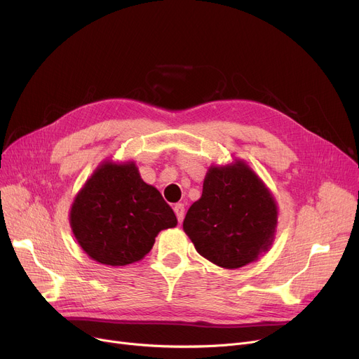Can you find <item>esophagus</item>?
Segmentation results:
<instances>
[{
  "instance_id": "esophagus-1",
  "label": "esophagus",
  "mask_w": 359,
  "mask_h": 359,
  "mask_svg": "<svg viewBox=\"0 0 359 359\" xmlns=\"http://www.w3.org/2000/svg\"><path fill=\"white\" fill-rule=\"evenodd\" d=\"M173 210H175V214H176V217H177V221L182 222V221H183V217H184V205H183V203H176V205L173 206Z\"/></svg>"
}]
</instances>
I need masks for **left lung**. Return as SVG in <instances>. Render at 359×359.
Segmentation results:
<instances>
[{"label":"left lung","mask_w":359,"mask_h":359,"mask_svg":"<svg viewBox=\"0 0 359 359\" xmlns=\"http://www.w3.org/2000/svg\"><path fill=\"white\" fill-rule=\"evenodd\" d=\"M276 224L278 206L271 191L237 160L210 167L202 196L187 211L183 230L201 256L221 268L237 269L269 250Z\"/></svg>","instance_id":"left-lung-1"}]
</instances>
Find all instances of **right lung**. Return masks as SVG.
<instances>
[{
    "label": "right lung",
    "instance_id": "1",
    "mask_svg": "<svg viewBox=\"0 0 359 359\" xmlns=\"http://www.w3.org/2000/svg\"><path fill=\"white\" fill-rule=\"evenodd\" d=\"M69 224L93 260L125 266L141 260L177 218L156 187L141 179L134 161H104L75 196Z\"/></svg>",
    "mask_w": 359,
    "mask_h": 359
}]
</instances>
